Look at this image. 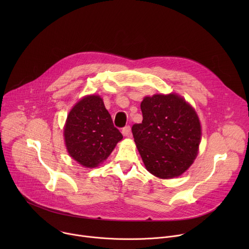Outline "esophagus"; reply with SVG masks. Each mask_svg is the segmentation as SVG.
Returning a JSON list of instances; mask_svg holds the SVG:
<instances>
[{
    "mask_svg": "<svg viewBox=\"0 0 249 249\" xmlns=\"http://www.w3.org/2000/svg\"><path fill=\"white\" fill-rule=\"evenodd\" d=\"M122 134H123V136H125V137H131V136H132V133H131V128H130V126H125V127L122 129Z\"/></svg>",
    "mask_w": 249,
    "mask_h": 249,
    "instance_id": "34e87169",
    "label": "esophagus"
}]
</instances>
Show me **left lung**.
Listing matches in <instances>:
<instances>
[{"label": "left lung", "instance_id": "left-lung-1", "mask_svg": "<svg viewBox=\"0 0 249 249\" xmlns=\"http://www.w3.org/2000/svg\"><path fill=\"white\" fill-rule=\"evenodd\" d=\"M143 121L132 126L137 149L148 171L162 179L181 175L193 163L201 142L198 115L175 93L146 96Z\"/></svg>", "mask_w": 249, "mask_h": 249}]
</instances>
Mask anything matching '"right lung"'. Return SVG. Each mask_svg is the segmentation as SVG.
I'll use <instances>...</instances> for the list:
<instances>
[{"label":"right lung","instance_id":"add662e5","mask_svg":"<svg viewBox=\"0 0 249 249\" xmlns=\"http://www.w3.org/2000/svg\"><path fill=\"white\" fill-rule=\"evenodd\" d=\"M64 137L69 155L89 168L107 159L123 138L102 98L95 94L85 96L70 111Z\"/></svg>","mask_w":249,"mask_h":249}]
</instances>
